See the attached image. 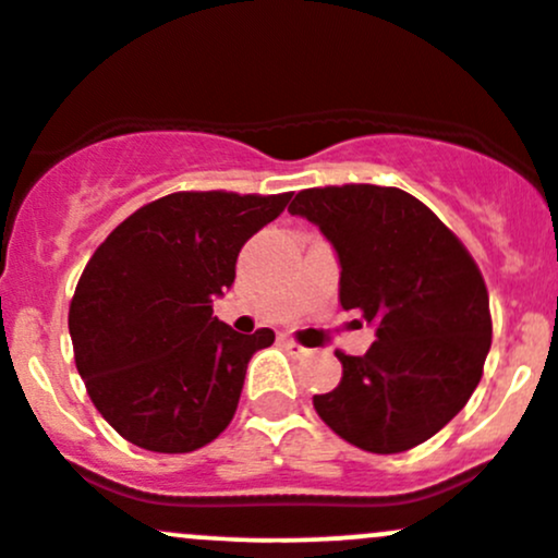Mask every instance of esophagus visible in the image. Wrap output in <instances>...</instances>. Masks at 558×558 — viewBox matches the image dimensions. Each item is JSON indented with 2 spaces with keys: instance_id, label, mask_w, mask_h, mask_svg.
<instances>
[{
  "instance_id": "1",
  "label": "esophagus",
  "mask_w": 558,
  "mask_h": 558,
  "mask_svg": "<svg viewBox=\"0 0 558 558\" xmlns=\"http://www.w3.org/2000/svg\"><path fill=\"white\" fill-rule=\"evenodd\" d=\"M281 343H284V349L292 354V357H306V354H308V349L301 347L298 341H292V338L284 336V338H281Z\"/></svg>"
}]
</instances>
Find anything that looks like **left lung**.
Here are the masks:
<instances>
[{"label":"left lung","mask_w":558,"mask_h":558,"mask_svg":"<svg viewBox=\"0 0 558 558\" xmlns=\"http://www.w3.org/2000/svg\"><path fill=\"white\" fill-rule=\"evenodd\" d=\"M341 260V306L376 325L363 357L336 352L343 376L314 395L319 418L373 453L433 438L462 411L492 347L486 281L429 206L400 187H308L290 204Z\"/></svg>","instance_id":"8db88e82"}]
</instances>
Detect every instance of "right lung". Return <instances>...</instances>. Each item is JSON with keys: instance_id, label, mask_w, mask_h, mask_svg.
I'll use <instances>...</instances> for the list:
<instances>
[{"instance_id": "right-lung-1", "label": "right lung", "mask_w": 558, "mask_h": 558, "mask_svg": "<svg viewBox=\"0 0 558 558\" xmlns=\"http://www.w3.org/2000/svg\"><path fill=\"white\" fill-rule=\"evenodd\" d=\"M292 193L180 191L125 217L90 255L69 303L74 365L88 398L129 444L187 453L236 413L246 365L274 343L211 317L244 241Z\"/></svg>"}]
</instances>
